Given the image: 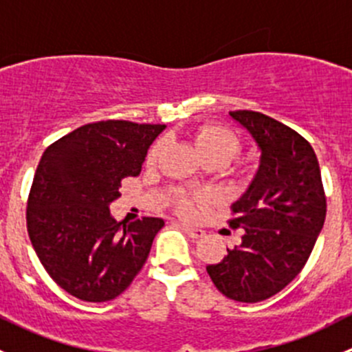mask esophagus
<instances>
[{
  "label": "esophagus",
  "instance_id": "34e87169",
  "mask_svg": "<svg viewBox=\"0 0 352 352\" xmlns=\"http://www.w3.org/2000/svg\"><path fill=\"white\" fill-rule=\"evenodd\" d=\"M182 230H184V232L187 233V235L190 236V239H194V240H199V239H202V236L206 235V233H204V230H201V228H196V226L186 225V223H182Z\"/></svg>",
  "mask_w": 352,
  "mask_h": 352
}]
</instances>
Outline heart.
Listing matches in <instances>:
<instances>
[{
    "label": "heart",
    "mask_w": 352,
    "mask_h": 352,
    "mask_svg": "<svg viewBox=\"0 0 352 352\" xmlns=\"http://www.w3.org/2000/svg\"><path fill=\"white\" fill-rule=\"evenodd\" d=\"M194 141H196L199 151L204 156V160L214 158L221 160L225 163L232 162L239 155L240 148H242L239 138L232 131L221 126H202L194 134ZM163 150H165V141H156L153 146L150 148V151H148L146 162L150 165H155L160 160V156H162ZM173 204L184 214H190L194 209L192 199L180 192V190H177L175 196H173Z\"/></svg>",
    "instance_id": "heart-1"
}]
</instances>
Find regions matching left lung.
<instances>
[{
    "label": "left lung",
    "instance_id": "1",
    "mask_svg": "<svg viewBox=\"0 0 352 352\" xmlns=\"http://www.w3.org/2000/svg\"><path fill=\"white\" fill-rule=\"evenodd\" d=\"M230 116L261 150L254 180L235 204L232 228L245 230L240 247L206 267L226 298L242 303L267 300L289 285L307 264L327 214L320 166L311 144L272 117L254 110Z\"/></svg>",
    "mask_w": 352,
    "mask_h": 352
}]
</instances>
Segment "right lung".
Returning <instances> with one entry per match:
<instances>
[{
  "instance_id": "right-lung-1",
  "label": "right lung",
  "mask_w": 352,
  "mask_h": 352,
  "mask_svg": "<svg viewBox=\"0 0 352 352\" xmlns=\"http://www.w3.org/2000/svg\"><path fill=\"white\" fill-rule=\"evenodd\" d=\"M165 124L100 120L52 143L35 170L27 230L38 261L66 293L91 303L113 300L143 269L162 218L126 225L110 216L126 177L140 175Z\"/></svg>"
}]
</instances>
